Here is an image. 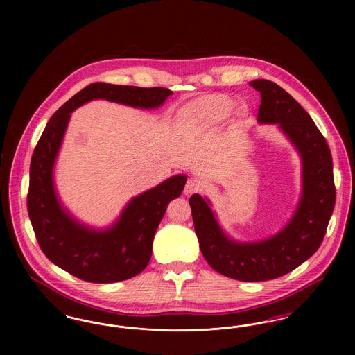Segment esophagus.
Returning <instances> with one entry per match:
<instances>
[{
	"label": "esophagus",
	"instance_id": "obj_1",
	"mask_svg": "<svg viewBox=\"0 0 355 355\" xmlns=\"http://www.w3.org/2000/svg\"><path fill=\"white\" fill-rule=\"evenodd\" d=\"M198 189H200V184H198V181H197L196 178H189V180L186 181L184 193H185L186 196H189V194H193V193L198 191Z\"/></svg>",
	"mask_w": 355,
	"mask_h": 355
}]
</instances>
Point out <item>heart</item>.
I'll return each instance as SVG.
<instances>
[{
	"instance_id": "obj_1",
	"label": "heart",
	"mask_w": 355,
	"mask_h": 355,
	"mask_svg": "<svg viewBox=\"0 0 355 355\" xmlns=\"http://www.w3.org/2000/svg\"><path fill=\"white\" fill-rule=\"evenodd\" d=\"M234 102L225 96H206L191 102L185 109L184 119L197 128H214L230 117Z\"/></svg>"
}]
</instances>
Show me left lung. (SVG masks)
Masks as SVG:
<instances>
[{"instance_id": "1", "label": "left lung", "mask_w": 355, "mask_h": 355, "mask_svg": "<svg viewBox=\"0 0 355 355\" xmlns=\"http://www.w3.org/2000/svg\"><path fill=\"white\" fill-rule=\"evenodd\" d=\"M249 84L261 93L258 122L278 123L301 154L304 187L294 217L277 236L242 243L223 233L206 198L193 194L189 203L206 262L225 277L259 282L294 270L318 250L334 210L336 185L329 145L309 113L272 81Z\"/></svg>"}]
</instances>
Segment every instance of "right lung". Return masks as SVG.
<instances>
[{
    "label": "right lung",
    "mask_w": 355,
    "mask_h": 355,
    "mask_svg": "<svg viewBox=\"0 0 355 355\" xmlns=\"http://www.w3.org/2000/svg\"><path fill=\"white\" fill-rule=\"evenodd\" d=\"M171 94L158 86L96 83L73 96L49 119L31 161L28 214L41 250L62 270L93 284H113L139 274L150 261L154 234L168 205L181 196L186 184V175L178 174L137 196L106 230L81 225L61 206L53 184V168L70 113L97 98L154 109Z\"/></svg>",
    "instance_id": "add662e5"
}]
</instances>
